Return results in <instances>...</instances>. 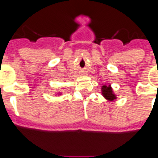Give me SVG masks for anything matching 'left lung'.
<instances>
[{
	"label": "left lung",
	"instance_id": "obj_1",
	"mask_svg": "<svg viewBox=\"0 0 158 158\" xmlns=\"http://www.w3.org/2000/svg\"><path fill=\"white\" fill-rule=\"evenodd\" d=\"M102 94L104 96V98L107 101H115L117 99L116 95L114 94L113 90V88L111 85H104L102 86Z\"/></svg>",
	"mask_w": 158,
	"mask_h": 158
}]
</instances>
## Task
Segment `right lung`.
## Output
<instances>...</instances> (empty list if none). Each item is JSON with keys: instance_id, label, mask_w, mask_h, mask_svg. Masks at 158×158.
Masks as SVG:
<instances>
[{"instance_id": "add662e5", "label": "right lung", "mask_w": 158, "mask_h": 158, "mask_svg": "<svg viewBox=\"0 0 158 158\" xmlns=\"http://www.w3.org/2000/svg\"><path fill=\"white\" fill-rule=\"evenodd\" d=\"M59 94H60V95H61V93H59Z\"/></svg>"}]
</instances>
